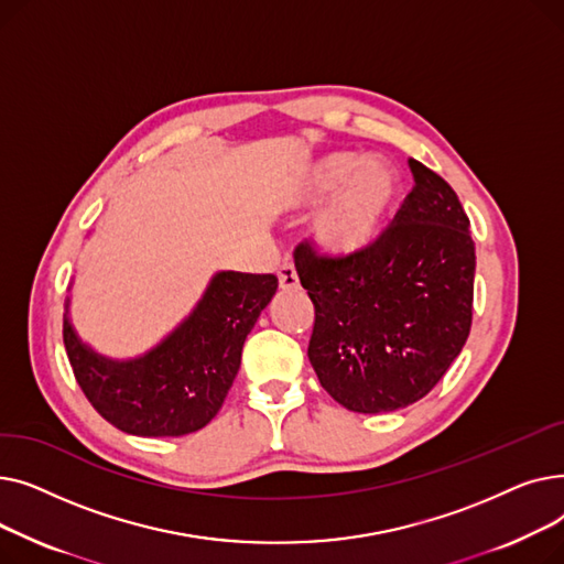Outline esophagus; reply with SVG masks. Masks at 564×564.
Masks as SVG:
<instances>
[{
    "label": "esophagus",
    "instance_id": "34e87169",
    "mask_svg": "<svg viewBox=\"0 0 564 564\" xmlns=\"http://www.w3.org/2000/svg\"><path fill=\"white\" fill-rule=\"evenodd\" d=\"M279 285H281V290H297L300 288L297 270H294V264L290 260H285L279 267Z\"/></svg>",
    "mask_w": 564,
    "mask_h": 564
}]
</instances>
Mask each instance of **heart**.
<instances>
[{
  "label": "heart",
  "instance_id": "b5f03b06",
  "mask_svg": "<svg viewBox=\"0 0 564 564\" xmlns=\"http://www.w3.org/2000/svg\"><path fill=\"white\" fill-rule=\"evenodd\" d=\"M329 195L311 221L313 242L332 256L368 249L387 224L400 192L398 169L383 158L329 153L306 164L290 192V205L306 207Z\"/></svg>",
  "mask_w": 564,
  "mask_h": 564
}]
</instances>
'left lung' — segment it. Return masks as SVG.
<instances>
[{
    "mask_svg": "<svg viewBox=\"0 0 564 564\" xmlns=\"http://www.w3.org/2000/svg\"><path fill=\"white\" fill-rule=\"evenodd\" d=\"M413 189L393 226L354 256L294 267L315 306L311 366L338 404L359 413L404 409L446 375L470 332L476 245L441 175L409 158Z\"/></svg>",
    "mask_w": 564,
    "mask_h": 564,
    "instance_id": "8db88e82",
    "label": "left lung"
}]
</instances>
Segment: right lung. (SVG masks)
I'll return each mask as SVG.
<instances>
[{"label":"right lung","mask_w":564,"mask_h":564,"mask_svg":"<svg viewBox=\"0 0 564 564\" xmlns=\"http://www.w3.org/2000/svg\"><path fill=\"white\" fill-rule=\"evenodd\" d=\"M276 288L274 274L217 272L192 313L134 359H113L84 343L68 297L64 345L75 379L100 416L121 432L192 434L217 416L240 370L245 340Z\"/></svg>","instance_id":"obj_1"}]
</instances>
